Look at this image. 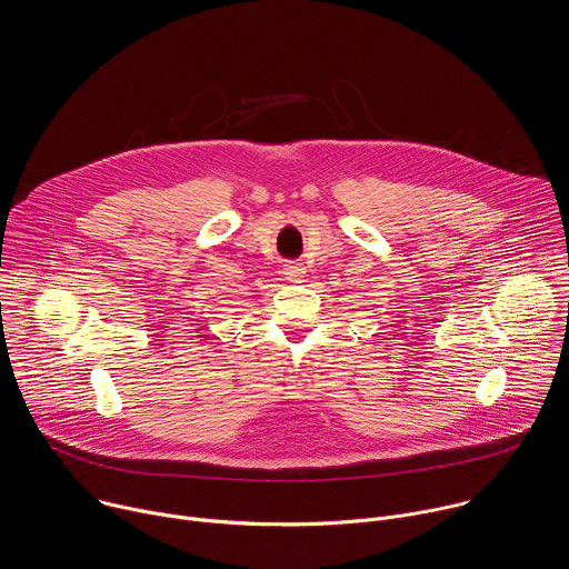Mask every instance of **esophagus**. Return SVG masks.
<instances>
[{
	"label": "esophagus",
	"instance_id": "34e87169",
	"mask_svg": "<svg viewBox=\"0 0 569 569\" xmlns=\"http://www.w3.org/2000/svg\"><path fill=\"white\" fill-rule=\"evenodd\" d=\"M283 274H286V279L290 283H301L306 279V268L301 263H297V261H290V263H286Z\"/></svg>",
	"mask_w": 569,
	"mask_h": 569
}]
</instances>
